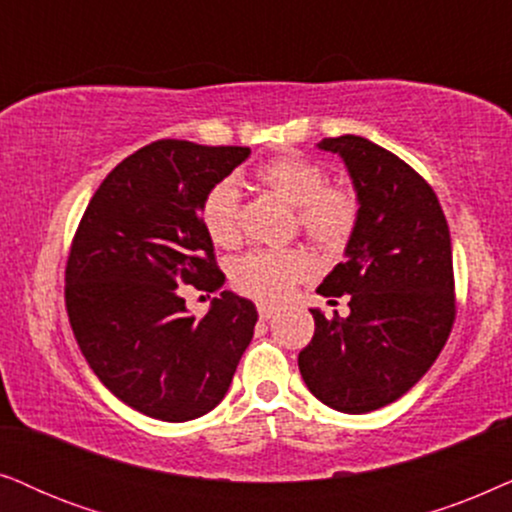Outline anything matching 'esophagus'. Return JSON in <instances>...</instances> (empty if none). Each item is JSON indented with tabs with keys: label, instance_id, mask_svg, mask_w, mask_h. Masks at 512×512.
I'll list each match as a JSON object with an SVG mask.
<instances>
[{
	"label": "esophagus",
	"instance_id": "obj_1",
	"mask_svg": "<svg viewBox=\"0 0 512 512\" xmlns=\"http://www.w3.org/2000/svg\"><path fill=\"white\" fill-rule=\"evenodd\" d=\"M278 309L276 306H269V304H260L257 306V313H260V320H269V318H274V313H276Z\"/></svg>",
	"mask_w": 512,
	"mask_h": 512
}]
</instances>
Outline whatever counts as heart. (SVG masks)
I'll return each instance as SVG.
<instances>
[{"label": "heart", "mask_w": 512, "mask_h": 512, "mask_svg": "<svg viewBox=\"0 0 512 512\" xmlns=\"http://www.w3.org/2000/svg\"><path fill=\"white\" fill-rule=\"evenodd\" d=\"M255 182L278 199L295 206L302 234L327 252L346 248L360 220V199L351 187L327 182L320 163L295 154H281L255 168ZM201 227L220 248L241 241V196L229 180L215 182L199 206ZM311 257L304 250H252L231 264L234 288L260 302H278L309 278Z\"/></svg>", "instance_id": "1"}]
</instances>
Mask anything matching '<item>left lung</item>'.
Returning a JSON list of instances; mask_svg holds the SVG:
<instances>
[{"mask_svg": "<svg viewBox=\"0 0 512 512\" xmlns=\"http://www.w3.org/2000/svg\"><path fill=\"white\" fill-rule=\"evenodd\" d=\"M320 149L342 156L360 199L346 260L318 288L349 295L351 313L313 309L316 332L297 363L320 403L365 414L405 395L440 356L456 318L452 241L433 187L403 159L360 135Z\"/></svg>", "mask_w": 512, "mask_h": 512, "instance_id": "obj_1", "label": "left lung"}]
</instances>
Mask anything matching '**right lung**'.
Segmentation results:
<instances>
[{
  "instance_id": "add662e5",
  "label": "right lung",
  "mask_w": 512,
  "mask_h": 512,
  "mask_svg": "<svg viewBox=\"0 0 512 512\" xmlns=\"http://www.w3.org/2000/svg\"><path fill=\"white\" fill-rule=\"evenodd\" d=\"M248 156V147L156 140L102 180L74 231L65 267L74 337L102 384L147 417L213 410L252 339L250 299L222 292L196 318L180 288L224 283L199 206Z\"/></svg>"
}]
</instances>
